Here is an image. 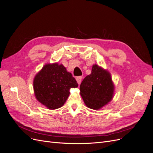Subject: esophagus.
Instances as JSON below:
<instances>
[{"label":"esophagus","mask_w":153,"mask_h":153,"mask_svg":"<svg viewBox=\"0 0 153 153\" xmlns=\"http://www.w3.org/2000/svg\"><path fill=\"white\" fill-rule=\"evenodd\" d=\"M82 77L81 76H77L76 78V81H77V83L78 84H80V83H81V81H82Z\"/></svg>","instance_id":"1"}]
</instances>
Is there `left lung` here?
<instances>
[{
	"label": "left lung",
	"instance_id": "obj_1",
	"mask_svg": "<svg viewBox=\"0 0 153 153\" xmlns=\"http://www.w3.org/2000/svg\"><path fill=\"white\" fill-rule=\"evenodd\" d=\"M114 86L110 74L94 64L92 71L82 82L80 95L88 107L98 110L112 99Z\"/></svg>",
	"mask_w": 153,
	"mask_h": 153
}]
</instances>
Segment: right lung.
<instances>
[{
	"instance_id": "obj_1",
	"label": "right lung",
	"mask_w": 153,
	"mask_h": 153,
	"mask_svg": "<svg viewBox=\"0 0 153 153\" xmlns=\"http://www.w3.org/2000/svg\"><path fill=\"white\" fill-rule=\"evenodd\" d=\"M33 85L36 99L51 110L61 107L68 98L69 89L78 85L71 73L57 63L44 66L36 75Z\"/></svg>"
}]
</instances>
